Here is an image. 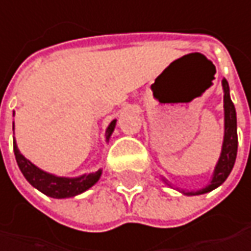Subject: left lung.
I'll return each instance as SVG.
<instances>
[{"instance_id":"8db88e82","label":"left lung","mask_w":251,"mask_h":251,"mask_svg":"<svg viewBox=\"0 0 251 251\" xmlns=\"http://www.w3.org/2000/svg\"><path fill=\"white\" fill-rule=\"evenodd\" d=\"M224 85V108H225V137H224V146H222V153L221 158L217 161V166L214 169V175L213 179L210 182V185L201 191L197 192H188L189 195H201L205 192L213 191L214 188L221 186L226 177L229 176L234 164H235V158H237V149H238V136H237V114H235V106L229 98V85L228 81L224 78L222 81ZM183 194H186L183 191Z\"/></svg>"}]
</instances>
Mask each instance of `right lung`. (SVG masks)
Returning a JSON list of instances; mask_svg holds the SVG:
<instances>
[{"label": "right lung", "mask_w": 251, "mask_h": 251, "mask_svg": "<svg viewBox=\"0 0 251 251\" xmlns=\"http://www.w3.org/2000/svg\"><path fill=\"white\" fill-rule=\"evenodd\" d=\"M115 120L109 124L108 130H106V139H109V136L112 134L114 128H115ZM13 149H14V155H16V161L17 166L20 169V172L23 173V176L26 177V180L35 186L38 191H41L43 194L53 197V198H69V197H75L84 191H87L88 188H91L95 185L102 172H96L91 175H84L81 177H57L54 175L46 173L43 170H40L37 166H34L29 160H26L25 156L19 152L16 142H13Z\"/></svg>", "instance_id": "obj_1"}]
</instances>
